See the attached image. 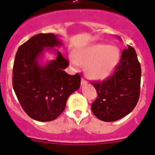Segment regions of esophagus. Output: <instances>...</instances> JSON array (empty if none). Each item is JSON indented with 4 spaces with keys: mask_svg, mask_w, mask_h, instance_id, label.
<instances>
[{
    "mask_svg": "<svg viewBox=\"0 0 155 155\" xmlns=\"http://www.w3.org/2000/svg\"><path fill=\"white\" fill-rule=\"evenodd\" d=\"M81 85H84V84H87V81L85 80V79L82 78L81 79Z\"/></svg>",
    "mask_w": 155,
    "mask_h": 155,
    "instance_id": "1",
    "label": "esophagus"
}]
</instances>
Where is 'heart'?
<instances>
[{
  "instance_id": "b5f03b06",
  "label": "heart",
  "mask_w": 155,
  "mask_h": 155,
  "mask_svg": "<svg viewBox=\"0 0 155 155\" xmlns=\"http://www.w3.org/2000/svg\"><path fill=\"white\" fill-rule=\"evenodd\" d=\"M119 48L113 45L94 43L77 50L70 61L75 67L86 65V73L92 80L102 81L113 74L120 62Z\"/></svg>"
}]
</instances>
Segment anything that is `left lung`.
Masks as SVG:
<instances>
[{
  "label": "left lung",
  "instance_id": "8db88e82",
  "mask_svg": "<svg viewBox=\"0 0 155 155\" xmlns=\"http://www.w3.org/2000/svg\"><path fill=\"white\" fill-rule=\"evenodd\" d=\"M140 78L141 68L136 51L129 46L123 51L113 76L103 82H91L98 94L91 104L94 116L102 121L113 122L130 113L139 99Z\"/></svg>",
  "mask_w": 155,
  "mask_h": 155
}]
</instances>
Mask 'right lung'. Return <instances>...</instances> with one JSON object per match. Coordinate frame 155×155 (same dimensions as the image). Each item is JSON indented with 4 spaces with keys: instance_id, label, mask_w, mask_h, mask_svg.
<instances>
[{
    "instance_id": "add662e5",
    "label": "right lung",
    "mask_w": 155,
    "mask_h": 155,
    "mask_svg": "<svg viewBox=\"0 0 155 155\" xmlns=\"http://www.w3.org/2000/svg\"><path fill=\"white\" fill-rule=\"evenodd\" d=\"M62 46L58 35L40 33L19 46L13 66L14 91L24 111L40 122L54 120L64 112L68 97L81 86L78 74L66 73L69 63L57 49ZM55 58L43 64L45 53Z\"/></svg>"
}]
</instances>
